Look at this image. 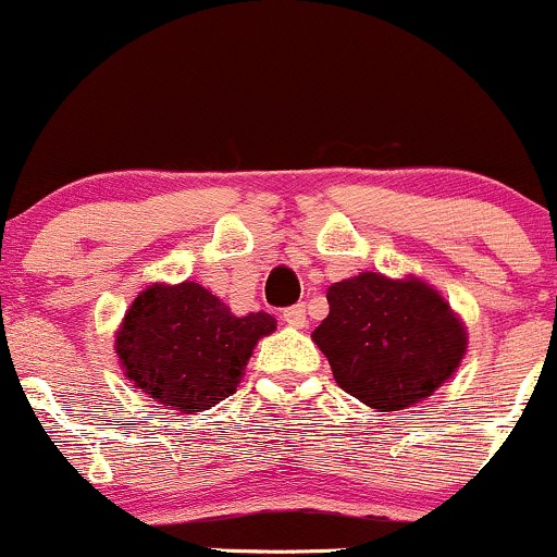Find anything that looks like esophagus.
Wrapping results in <instances>:
<instances>
[{
	"label": "esophagus",
	"instance_id": "1",
	"mask_svg": "<svg viewBox=\"0 0 557 557\" xmlns=\"http://www.w3.org/2000/svg\"><path fill=\"white\" fill-rule=\"evenodd\" d=\"M283 322L290 327H307V307H304V304L288 307L283 311Z\"/></svg>",
	"mask_w": 557,
	"mask_h": 557
}]
</instances>
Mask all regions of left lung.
Here are the masks:
<instances>
[{"label":"left lung","instance_id":"8db88e82","mask_svg":"<svg viewBox=\"0 0 557 557\" xmlns=\"http://www.w3.org/2000/svg\"><path fill=\"white\" fill-rule=\"evenodd\" d=\"M327 304L330 314L311 338L335 383L377 412L423 401L466 357V325L418 277L362 272L330 285Z\"/></svg>","mask_w":557,"mask_h":557}]
</instances>
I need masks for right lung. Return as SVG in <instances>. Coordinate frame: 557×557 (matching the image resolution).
<instances>
[{
    "label": "right lung",
    "instance_id": "right-lung-1",
    "mask_svg": "<svg viewBox=\"0 0 557 557\" xmlns=\"http://www.w3.org/2000/svg\"><path fill=\"white\" fill-rule=\"evenodd\" d=\"M274 327L267 311L235 317L198 283H156L132 301L115 354L150 399L195 414L235 394L256 344Z\"/></svg>",
    "mask_w": 557,
    "mask_h": 557
}]
</instances>
